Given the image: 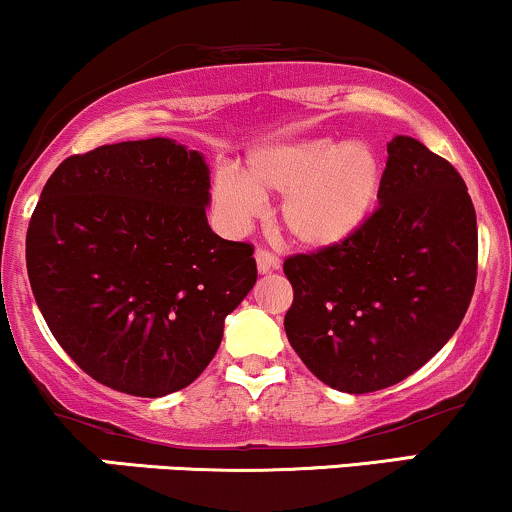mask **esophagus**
I'll list each match as a JSON object with an SVG mask.
<instances>
[{"label":"esophagus","instance_id":"obj_1","mask_svg":"<svg viewBox=\"0 0 512 512\" xmlns=\"http://www.w3.org/2000/svg\"><path fill=\"white\" fill-rule=\"evenodd\" d=\"M254 258H256V268H258V273H268V270L278 268V263H280V261H278V256L270 254L268 249H256Z\"/></svg>","mask_w":512,"mask_h":512}]
</instances>
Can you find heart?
<instances>
[{
  "mask_svg": "<svg viewBox=\"0 0 512 512\" xmlns=\"http://www.w3.org/2000/svg\"><path fill=\"white\" fill-rule=\"evenodd\" d=\"M381 189L383 160L371 143L292 138L254 150L244 177L222 167L213 206L230 230H242L261 213L263 198L282 196L278 218L287 237L306 249H330L362 230Z\"/></svg>",
  "mask_w": 512,
  "mask_h": 512,
  "instance_id": "b5f03b06",
  "label": "heart"
}]
</instances>
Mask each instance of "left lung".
Segmentation results:
<instances>
[{
	"label": "left lung",
	"instance_id": "8db88e82",
	"mask_svg": "<svg viewBox=\"0 0 512 512\" xmlns=\"http://www.w3.org/2000/svg\"><path fill=\"white\" fill-rule=\"evenodd\" d=\"M477 215L462 177L410 136L388 143L378 208L354 237L285 261V333L342 393L395 386L453 338L477 282Z\"/></svg>",
	"mask_w": 512,
	"mask_h": 512
}]
</instances>
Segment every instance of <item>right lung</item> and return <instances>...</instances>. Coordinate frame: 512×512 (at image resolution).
<instances>
[{"label": "right lung", "mask_w": 512, "mask_h": 512, "mask_svg": "<svg viewBox=\"0 0 512 512\" xmlns=\"http://www.w3.org/2000/svg\"><path fill=\"white\" fill-rule=\"evenodd\" d=\"M210 170L172 138L66 158L26 234L33 297L54 340L102 386L162 398L218 352L256 285L254 246L210 230Z\"/></svg>", "instance_id": "right-lung-1"}]
</instances>
